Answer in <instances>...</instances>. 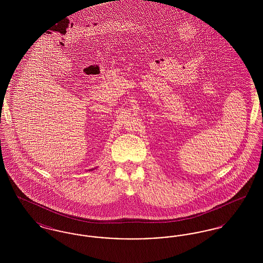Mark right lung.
Listing matches in <instances>:
<instances>
[{
  "mask_svg": "<svg viewBox=\"0 0 263 263\" xmlns=\"http://www.w3.org/2000/svg\"><path fill=\"white\" fill-rule=\"evenodd\" d=\"M92 170H93V168H92ZM92 170H91V171H92Z\"/></svg>",
  "mask_w": 263,
  "mask_h": 263,
  "instance_id": "1",
  "label": "right lung"
}]
</instances>
